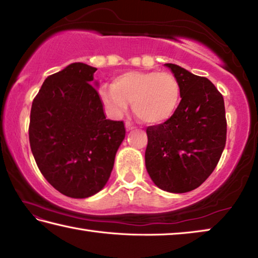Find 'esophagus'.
<instances>
[{
  "label": "esophagus",
  "mask_w": 258,
  "mask_h": 258,
  "mask_svg": "<svg viewBox=\"0 0 258 258\" xmlns=\"http://www.w3.org/2000/svg\"><path fill=\"white\" fill-rule=\"evenodd\" d=\"M125 127H126V130H127V131H130V130L135 128V126H134V124L131 123V121H126V123H125Z\"/></svg>",
  "instance_id": "esophagus-1"
}]
</instances>
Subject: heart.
<instances>
[{
	"instance_id": "b5f03b06",
	"label": "heart",
	"mask_w": 258,
	"mask_h": 258,
	"mask_svg": "<svg viewBox=\"0 0 258 258\" xmlns=\"http://www.w3.org/2000/svg\"><path fill=\"white\" fill-rule=\"evenodd\" d=\"M100 100L109 115L120 117L132 102L134 115L147 125L165 123L181 101V86L169 73L127 72L116 76L112 85L103 84Z\"/></svg>"
}]
</instances>
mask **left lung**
Returning a JSON list of instances; mask_svg holds the SVG:
<instances>
[{
  "label": "left lung",
  "instance_id": "obj_1",
  "mask_svg": "<svg viewBox=\"0 0 258 258\" xmlns=\"http://www.w3.org/2000/svg\"><path fill=\"white\" fill-rule=\"evenodd\" d=\"M165 66L180 83L182 99L171 118L147 127L146 167L161 190L184 194L207 180L224 150V100L208 78Z\"/></svg>",
  "mask_w": 258,
  "mask_h": 258
}]
</instances>
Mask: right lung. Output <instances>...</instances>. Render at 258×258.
I'll list each match as a JSON object with an SVG mask.
<instances>
[{"instance_id":"1","label":"right lung","mask_w":258,"mask_h":258,"mask_svg":"<svg viewBox=\"0 0 258 258\" xmlns=\"http://www.w3.org/2000/svg\"><path fill=\"white\" fill-rule=\"evenodd\" d=\"M95 71L74 62L50 75L30 110L29 143L37 167L71 198H87L103 189L126 133L123 120L104 116L91 84Z\"/></svg>"}]
</instances>
